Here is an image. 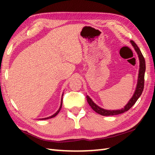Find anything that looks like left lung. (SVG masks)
Listing matches in <instances>:
<instances>
[{
  "label": "left lung",
  "instance_id": "left-lung-1",
  "mask_svg": "<svg viewBox=\"0 0 155 155\" xmlns=\"http://www.w3.org/2000/svg\"><path fill=\"white\" fill-rule=\"evenodd\" d=\"M130 43L133 46V48H134L136 52H137V54H138L139 60H140V70H139L137 83V86H136L135 92L133 94L132 98L129 100V101H128V103L124 107V108L117 110H107L103 108H101V107L97 105L96 103H94V102L90 98V97L87 95L86 98H87V101L89 104H90V106L91 107V109H92L94 111H96L97 114L101 115H104V116H109V115H115L123 114V113L129 110L131 107L134 105L136 101H137L138 98H140V96L141 95V94H142L144 87V74H145L146 71L145 59H144L143 54L141 53L140 48H138L137 44L132 40L130 41Z\"/></svg>",
  "mask_w": 155,
  "mask_h": 155
}]
</instances>
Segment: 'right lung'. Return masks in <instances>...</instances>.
<instances>
[{
    "instance_id": "obj_1",
    "label": "right lung",
    "mask_w": 155,
    "mask_h": 155,
    "mask_svg": "<svg viewBox=\"0 0 155 155\" xmlns=\"http://www.w3.org/2000/svg\"><path fill=\"white\" fill-rule=\"evenodd\" d=\"M63 95H64V94H62V97H63ZM62 97H61V104H60L59 108V109H58V110H57V112H56V113H54V114L53 115H52L51 116H49V117H45V118H41V119H40V120H48V119H51V118H52V117H55L56 115L59 114V112L60 111V110H61V107H62V101H63V98H62Z\"/></svg>"
}]
</instances>
